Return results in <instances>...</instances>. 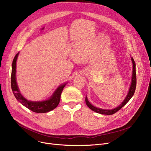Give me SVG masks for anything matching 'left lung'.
Segmentation results:
<instances>
[{
  "instance_id": "left-lung-1",
  "label": "left lung",
  "mask_w": 151,
  "mask_h": 151,
  "mask_svg": "<svg viewBox=\"0 0 151 151\" xmlns=\"http://www.w3.org/2000/svg\"><path fill=\"white\" fill-rule=\"evenodd\" d=\"M132 61V63H133V71H132V83H131V85L130 86V88L129 90V92L127 95V96L125 97V99L124 100V101L121 103L120 105H119L117 107L113 108L112 109H101V108H99L97 107L94 106L93 105H92L91 103L89 101L88 97L87 96H86V104L91 110L93 111L101 114H106V115H111L113 114L114 113H116L117 111H118L120 109H121L123 106H124L127 103L130 99L131 98L133 97V94L134 93V91H135L136 89V86H137V75H136V64L135 62H134L133 58H131Z\"/></svg>"
}]
</instances>
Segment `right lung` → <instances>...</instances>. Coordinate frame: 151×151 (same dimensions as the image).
I'll return each instance as SVG.
<instances>
[{
	"instance_id": "add662e5",
	"label": "right lung",
	"mask_w": 151,
	"mask_h": 151,
	"mask_svg": "<svg viewBox=\"0 0 151 151\" xmlns=\"http://www.w3.org/2000/svg\"><path fill=\"white\" fill-rule=\"evenodd\" d=\"M19 52L16 54L14 58L12 63V76H11V87L13 93L15 98L21 103V104L28 108L29 109L32 111L33 112L37 113H45L50 111L56 108L59 104L60 99V95L63 91V89L67 83H64L60 85L57 89L54 91L51 97L46 100L33 101L27 100L26 98L22 96L20 93L19 89L17 82L16 78V68H17V60Z\"/></svg>"
}]
</instances>
